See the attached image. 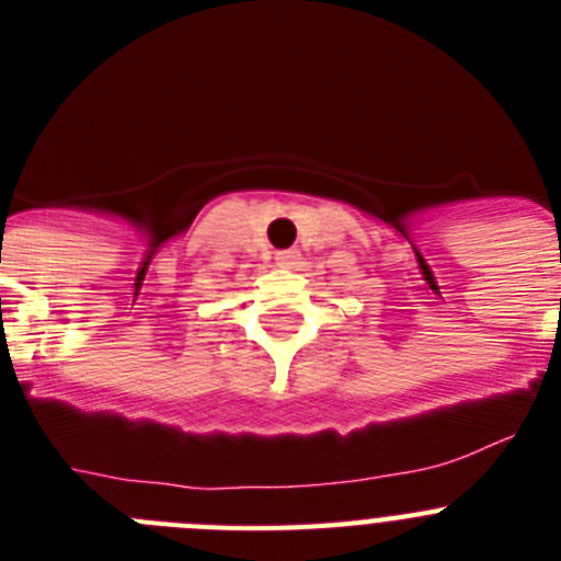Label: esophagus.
Wrapping results in <instances>:
<instances>
[{
  "mask_svg": "<svg viewBox=\"0 0 561 561\" xmlns=\"http://www.w3.org/2000/svg\"><path fill=\"white\" fill-rule=\"evenodd\" d=\"M275 264L280 266V270H291V266L297 264V250H280V252H275Z\"/></svg>",
  "mask_w": 561,
  "mask_h": 561,
  "instance_id": "34e87169",
  "label": "esophagus"
}]
</instances>
